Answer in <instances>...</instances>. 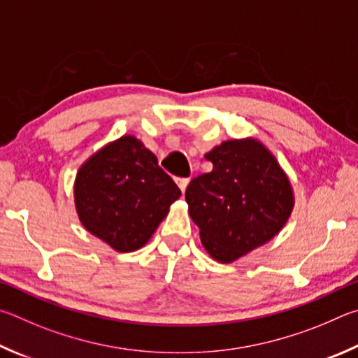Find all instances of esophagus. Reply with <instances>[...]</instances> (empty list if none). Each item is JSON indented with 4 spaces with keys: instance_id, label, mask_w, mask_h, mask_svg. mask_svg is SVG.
I'll list each match as a JSON object with an SVG mask.
<instances>
[{
    "instance_id": "34e87169",
    "label": "esophagus",
    "mask_w": 358,
    "mask_h": 358,
    "mask_svg": "<svg viewBox=\"0 0 358 358\" xmlns=\"http://www.w3.org/2000/svg\"><path fill=\"white\" fill-rule=\"evenodd\" d=\"M189 182H190L189 178H179V179H178V185H179L180 192L185 193V189H187V185H189Z\"/></svg>"
}]
</instances>
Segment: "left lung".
<instances>
[{
	"mask_svg": "<svg viewBox=\"0 0 358 358\" xmlns=\"http://www.w3.org/2000/svg\"><path fill=\"white\" fill-rule=\"evenodd\" d=\"M210 173L185 190L201 242L218 262H233L280 233L294 208L289 179L255 138L223 141L204 155Z\"/></svg>",
	"mask_w": 358,
	"mask_h": 358,
	"instance_id": "obj_1",
	"label": "left lung"
}]
</instances>
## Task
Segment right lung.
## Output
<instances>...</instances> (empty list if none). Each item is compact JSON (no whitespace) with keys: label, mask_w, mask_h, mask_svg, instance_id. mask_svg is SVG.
<instances>
[{"label":"right lung","mask_w":358,"mask_h":358,"mask_svg":"<svg viewBox=\"0 0 358 358\" xmlns=\"http://www.w3.org/2000/svg\"><path fill=\"white\" fill-rule=\"evenodd\" d=\"M73 195L81 224L116 252L129 253L150 239L180 190L157 157L125 135L81 165Z\"/></svg>","instance_id":"add662e5"}]
</instances>
